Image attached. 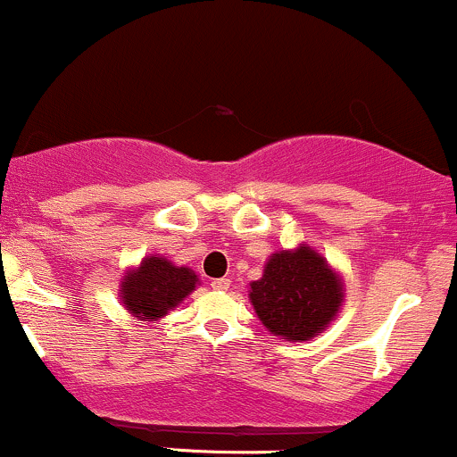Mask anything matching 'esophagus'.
Instances as JSON below:
<instances>
[{
    "mask_svg": "<svg viewBox=\"0 0 457 457\" xmlns=\"http://www.w3.org/2000/svg\"><path fill=\"white\" fill-rule=\"evenodd\" d=\"M212 287H213V289H218V291H227L228 287H230V278H218V280H213Z\"/></svg>",
    "mask_w": 457,
    "mask_h": 457,
    "instance_id": "1",
    "label": "esophagus"
}]
</instances>
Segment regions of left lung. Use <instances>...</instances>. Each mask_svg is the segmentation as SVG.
Returning <instances> with one entry per match:
<instances>
[{
	"label": "left lung",
	"instance_id": "left-lung-1",
	"mask_svg": "<svg viewBox=\"0 0 457 457\" xmlns=\"http://www.w3.org/2000/svg\"><path fill=\"white\" fill-rule=\"evenodd\" d=\"M250 300L271 335L306 341L330 324L343 300V285L315 250L276 253L263 278L250 285Z\"/></svg>",
	"mask_w": 457,
	"mask_h": 457
}]
</instances>
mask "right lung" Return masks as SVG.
I'll return each instance as SVG.
<instances>
[{"mask_svg": "<svg viewBox=\"0 0 457 457\" xmlns=\"http://www.w3.org/2000/svg\"><path fill=\"white\" fill-rule=\"evenodd\" d=\"M198 278L192 270L177 268L170 261L151 256L125 276L122 302L140 320H157L192 294Z\"/></svg>", "mask_w": 457, "mask_h": 457, "instance_id": "right-lung-1", "label": "right lung"}]
</instances>
